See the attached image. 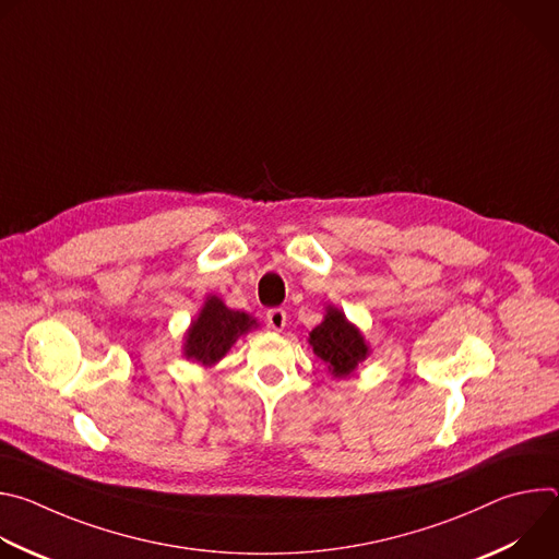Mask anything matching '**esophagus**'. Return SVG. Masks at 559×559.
Instances as JSON below:
<instances>
[{
    "label": "esophagus",
    "instance_id": "obj_1",
    "mask_svg": "<svg viewBox=\"0 0 559 559\" xmlns=\"http://www.w3.org/2000/svg\"><path fill=\"white\" fill-rule=\"evenodd\" d=\"M267 325H270L274 332H283V328L287 325V313H285V309H281V307L270 309V311H267Z\"/></svg>",
    "mask_w": 559,
    "mask_h": 559
}]
</instances>
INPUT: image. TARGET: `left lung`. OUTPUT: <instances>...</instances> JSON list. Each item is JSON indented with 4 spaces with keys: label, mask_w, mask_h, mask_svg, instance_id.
Segmentation results:
<instances>
[{
    "label": "left lung",
    "mask_w": 559,
    "mask_h": 559,
    "mask_svg": "<svg viewBox=\"0 0 559 559\" xmlns=\"http://www.w3.org/2000/svg\"><path fill=\"white\" fill-rule=\"evenodd\" d=\"M311 352L321 358L332 378H349L369 358L371 347L365 334L349 321L336 305L325 307L321 325H316L307 338Z\"/></svg>",
    "instance_id": "8db88e82"
}]
</instances>
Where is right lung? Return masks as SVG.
I'll return each instance as SVG.
<instances>
[{"mask_svg": "<svg viewBox=\"0 0 559 559\" xmlns=\"http://www.w3.org/2000/svg\"><path fill=\"white\" fill-rule=\"evenodd\" d=\"M252 330H259V321L252 313L229 309L221 296L207 294L186 330L183 358L210 369L225 358L238 338Z\"/></svg>", "mask_w": 559, "mask_h": 559, "instance_id": "add662e5", "label": "right lung"}]
</instances>
